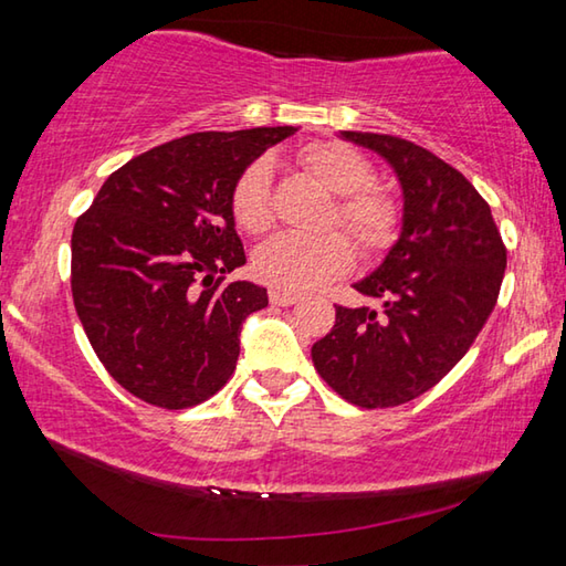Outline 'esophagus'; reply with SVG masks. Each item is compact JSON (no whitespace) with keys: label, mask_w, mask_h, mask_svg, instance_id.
<instances>
[{"label":"esophagus","mask_w":566,"mask_h":566,"mask_svg":"<svg viewBox=\"0 0 566 566\" xmlns=\"http://www.w3.org/2000/svg\"><path fill=\"white\" fill-rule=\"evenodd\" d=\"M270 302L276 306H292L300 302V294H292V292H282V290H272L270 292Z\"/></svg>","instance_id":"1"}]
</instances>
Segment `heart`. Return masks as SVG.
Masks as SVG:
<instances>
[{"label": "heart", "mask_w": 566, "mask_h": 566, "mask_svg": "<svg viewBox=\"0 0 566 566\" xmlns=\"http://www.w3.org/2000/svg\"><path fill=\"white\" fill-rule=\"evenodd\" d=\"M296 159L324 187L337 195L329 224H342L354 237L364 256H379L397 242L401 207L387 189L375 185L371 159L347 142H312L296 151ZM234 224L247 234H264L272 224V165L254 159L239 171L229 189ZM354 264V247L344 232L317 237L280 234L256 249L252 270L264 284L282 292H312Z\"/></svg>", "instance_id": "b5f03b06"}]
</instances>
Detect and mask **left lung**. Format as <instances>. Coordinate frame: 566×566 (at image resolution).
<instances>
[{
    "label": "left lung",
    "instance_id": "1",
    "mask_svg": "<svg viewBox=\"0 0 566 566\" xmlns=\"http://www.w3.org/2000/svg\"><path fill=\"white\" fill-rule=\"evenodd\" d=\"M395 167L405 189V227L385 264L357 292L371 306H337L332 332L312 347L319 377L364 409L399 407L442 381L490 319L506 247L492 209L457 171L415 142L342 132Z\"/></svg>",
    "mask_w": 566,
    "mask_h": 566
}]
</instances>
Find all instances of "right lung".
Wrapping results in <instances>:
<instances>
[{
	"instance_id": "add662e5",
	"label": "right lung",
	"mask_w": 566,
	"mask_h": 566,
	"mask_svg": "<svg viewBox=\"0 0 566 566\" xmlns=\"http://www.w3.org/2000/svg\"><path fill=\"white\" fill-rule=\"evenodd\" d=\"M294 127L197 132L112 171L72 229V300L112 379L161 409L202 405L234 375L239 332L266 290L224 282L247 262L229 189Z\"/></svg>"
}]
</instances>
